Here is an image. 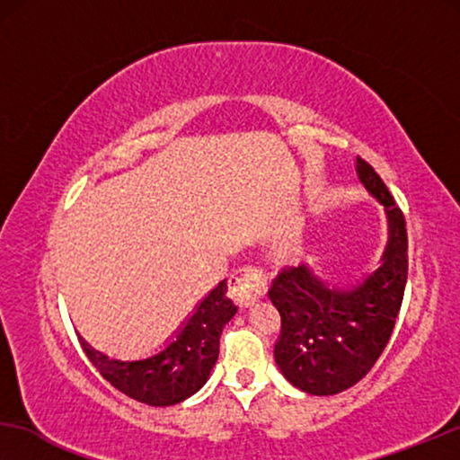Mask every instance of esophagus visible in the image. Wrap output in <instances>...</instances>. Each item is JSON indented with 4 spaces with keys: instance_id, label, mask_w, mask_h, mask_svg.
<instances>
[{
    "instance_id": "obj_1",
    "label": "esophagus",
    "mask_w": 460,
    "mask_h": 460,
    "mask_svg": "<svg viewBox=\"0 0 460 460\" xmlns=\"http://www.w3.org/2000/svg\"><path fill=\"white\" fill-rule=\"evenodd\" d=\"M268 274L260 266H244L230 276V295L241 307H249L266 293Z\"/></svg>"
}]
</instances>
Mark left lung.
Segmentation results:
<instances>
[{
	"mask_svg": "<svg viewBox=\"0 0 460 460\" xmlns=\"http://www.w3.org/2000/svg\"><path fill=\"white\" fill-rule=\"evenodd\" d=\"M358 178L385 207L389 243L381 268L348 291L324 287L305 266H285L270 287L280 312L274 358L287 381L314 395H332L367 376L385 349L404 299L408 236L404 213L373 165L358 156Z\"/></svg>",
	"mask_w": 460,
	"mask_h": 460,
	"instance_id": "8db88e82",
	"label": "left lung"
}]
</instances>
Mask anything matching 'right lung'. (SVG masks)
Masks as SVG:
<instances>
[{
    "label": "right lung",
    "mask_w": 460,
    "mask_h": 460,
    "mask_svg": "<svg viewBox=\"0 0 460 460\" xmlns=\"http://www.w3.org/2000/svg\"><path fill=\"white\" fill-rule=\"evenodd\" d=\"M226 291L228 282L224 279L200 301L178 339L148 360H109L84 339H79L81 348L100 375L121 394L148 406H173L199 392L217 362L219 335L238 310Z\"/></svg>",
    "instance_id": "1"
}]
</instances>
